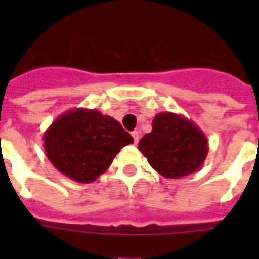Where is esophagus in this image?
Returning <instances> with one entry per match:
<instances>
[{
    "mask_svg": "<svg viewBox=\"0 0 259 259\" xmlns=\"http://www.w3.org/2000/svg\"><path fill=\"white\" fill-rule=\"evenodd\" d=\"M132 136H133V138H134V144H137V142L140 141V132L134 130L133 133H132Z\"/></svg>",
    "mask_w": 259,
    "mask_h": 259,
    "instance_id": "obj_1",
    "label": "esophagus"
}]
</instances>
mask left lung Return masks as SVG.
<instances>
[{
    "label": "left lung",
    "mask_w": 259,
    "mask_h": 259,
    "mask_svg": "<svg viewBox=\"0 0 259 259\" xmlns=\"http://www.w3.org/2000/svg\"><path fill=\"white\" fill-rule=\"evenodd\" d=\"M138 149L161 176L180 179L203 165L208 154V140L188 118L164 111L153 118L152 132L140 140Z\"/></svg>",
    "instance_id": "obj_1"
}]
</instances>
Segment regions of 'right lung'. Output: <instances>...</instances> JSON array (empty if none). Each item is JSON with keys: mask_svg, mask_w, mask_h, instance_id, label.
<instances>
[{"mask_svg": "<svg viewBox=\"0 0 259 259\" xmlns=\"http://www.w3.org/2000/svg\"><path fill=\"white\" fill-rule=\"evenodd\" d=\"M42 140L52 165L83 184L97 180L109 169L119 150L133 142L117 119L82 107L56 118Z\"/></svg>", "mask_w": 259, "mask_h": 259, "instance_id": "right-lung-1", "label": "right lung"}]
</instances>
